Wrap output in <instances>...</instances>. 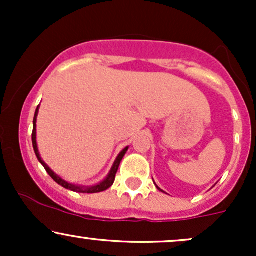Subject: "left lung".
I'll use <instances>...</instances> for the list:
<instances>
[{"instance_id":"8db88e82","label":"left lung","mask_w":256,"mask_h":256,"mask_svg":"<svg viewBox=\"0 0 256 256\" xmlns=\"http://www.w3.org/2000/svg\"><path fill=\"white\" fill-rule=\"evenodd\" d=\"M156 188H158V190H160V192H164V190H161V189H160V188H158V185H156Z\"/></svg>"}]
</instances>
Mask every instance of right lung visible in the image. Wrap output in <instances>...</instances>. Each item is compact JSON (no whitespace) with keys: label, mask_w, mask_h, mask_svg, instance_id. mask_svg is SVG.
Masks as SVG:
<instances>
[{"label":"right lung","mask_w":256,"mask_h":256,"mask_svg":"<svg viewBox=\"0 0 256 256\" xmlns=\"http://www.w3.org/2000/svg\"><path fill=\"white\" fill-rule=\"evenodd\" d=\"M38 110H40V106H38V107H37L36 113H34V131H32V146H34V152H36V156L38 158V161H40V162L42 164L44 168H46V171L48 172V174L50 176V177L54 179V180L56 182L58 185L64 186V189H68V190H71V192H74L96 194V192H104V190H107L108 188H110L112 185H113V183H114V179H116V172H118L119 165H120V162H122V158H124V155L126 154V152H128V146H126V148H124L122 152H119V155H118V156H116V161H114L113 166H112L110 173H108L107 177H106L102 182H100V183L95 184V185H90V186H83V185H77V184L70 183V182L64 180V178H61L60 176H58L56 173L52 171L50 167H49L46 162H44L43 158H40V152H38L37 140H36V131H37L36 130V122H37Z\"/></svg>","instance_id":"1"}]
</instances>
